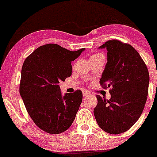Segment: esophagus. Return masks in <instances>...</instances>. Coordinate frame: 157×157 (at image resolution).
I'll return each mask as SVG.
<instances>
[{
    "label": "esophagus",
    "instance_id": "1",
    "mask_svg": "<svg viewBox=\"0 0 157 157\" xmlns=\"http://www.w3.org/2000/svg\"><path fill=\"white\" fill-rule=\"evenodd\" d=\"M90 95V92H89L88 91H83V96L84 97H87L88 96Z\"/></svg>",
    "mask_w": 157,
    "mask_h": 157
}]
</instances>
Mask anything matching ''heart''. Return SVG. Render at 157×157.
<instances>
[{
	"label": "heart",
	"mask_w": 157,
	"mask_h": 157,
	"mask_svg": "<svg viewBox=\"0 0 157 157\" xmlns=\"http://www.w3.org/2000/svg\"><path fill=\"white\" fill-rule=\"evenodd\" d=\"M101 56H103V55L99 54V53H96V54L92 55L91 58H90V59H96V58H98V57H101Z\"/></svg>",
	"instance_id": "b5f03b06"
}]
</instances>
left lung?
Returning <instances> with one entry per match:
<instances>
[{"instance_id": "left-lung-1", "label": "left lung", "mask_w": 157, "mask_h": 157, "mask_svg": "<svg viewBox=\"0 0 157 157\" xmlns=\"http://www.w3.org/2000/svg\"><path fill=\"white\" fill-rule=\"evenodd\" d=\"M98 48H106L107 63L100 84L111 88V98L96 95L94 110L100 128L118 134L129 129L137 121L147 101L149 83L147 67L134 47L117 40H108Z\"/></svg>"}]
</instances>
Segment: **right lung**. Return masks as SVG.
Listing matches in <instances>:
<instances>
[{
    "instance_id": "right-lung-1",
    "label": "right lung",
    "mask_w": 157,
    "mask_h": 157,
    "mask_svg": "<svg viewBox=\"0 0 157 157\" xmlns=\"http://www.w3.org/2000/svg\"><path fill=\"white\" fill-rule=\"evenodd\" d=\"M84 50L71 51L57 44H46L36 49L23 64L21 96L32 120L44 132L60 134L74 121L82 92L63 96L59 83L71 76V62Z\"/></svg>"
}]
</instances>
